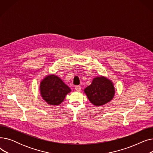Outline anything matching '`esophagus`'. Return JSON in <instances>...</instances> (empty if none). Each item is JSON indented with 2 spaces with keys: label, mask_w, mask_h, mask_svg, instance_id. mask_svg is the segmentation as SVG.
Masks as SVG:
<instances>
[{
  "label": "esophagus",
  "mask_w": 153,
  "mask_h": 153,
  "mask_svg": "<svg viewBox=\"0 0 153 153\" xmlns=\"http://www.w3.org/2000/svg\"><path fill=\"white\" fill-rule=\"evenodd\" d=\"M75 89L77 91H80L81 90V86H80V85H76L75 87Z\"/></svg>",
  "instance_id": "obj_1"
}]
</instances>
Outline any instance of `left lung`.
<instances>
[{"label": "left lung", "mask_w": 153, "mask_h": 153, "mask_svg": "<svg viewBox=\"0 0 153 153\" xmlns=\"http://www.w3.org/2000/svg\"><path fill=\"white\" fill-rule=\"evenodd\" d=\"M84 92L94 105L101 106L113 99L115 89L111 81L100 76L94 78L92 84L84 89Z\"/></svg>", "instance_id": "8db88e82"}]
</instances>
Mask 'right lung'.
<instances>
[{"instance_id":"obj_1","label":"right lung","mask_w":153,"mask_h":153,"mask_svg":"<svg viewBox=\"0 0 153 153\" xmlns=\"http://www.w3.org/2000/svg\"><path fill=\"white\" fill-rule=\"evenodd\" d=\"M70 92V88L59 77L53 74L48 75L40 83L41 95L50 105H59Z\"/></svg>"}]
</instances>
